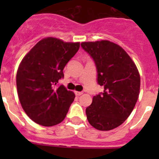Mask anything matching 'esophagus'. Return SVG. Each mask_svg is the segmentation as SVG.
Returning <instances> with one entry per match:
<instances>
[{
    "mask_svg": "<svg viewBox=\"0 0 159 159\" xmlns=\"http://www.w3.org/2000/svg\"><path fill=\"white\" fill-rule=\"evenodd\" d=\"M82 94H83L82 91H75V94H76L77 96H80V95H81Z\"/></svg>",
    "mask_w": 159,
    "mask_h": 159,
    "instance_id": "1",
    "label": "esophagus"
}]
</instances>
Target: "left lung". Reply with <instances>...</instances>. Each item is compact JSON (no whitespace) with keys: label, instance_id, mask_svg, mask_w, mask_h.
Masks as SVG:
<instances>
[{"label":"left lung","instance_id":"1","mask_svg":"<svg viewBox=\"0 0 159 159\" xmlns=\"http://www.w3.org/2000/svg\"><path fill=\"white\" fill-rule=\"evenodd\" d=\"M81 46L94 60L98 84L104 87L86 108L88 121L100 131L115 129L129 118L139 98L137 67L122 48L109 41L82 42Z\"/></svg>","mask_w":159,"mask_h":159}]
</instances>
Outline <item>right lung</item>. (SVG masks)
Instances as JSON below:
<instances>
[{
    "instance_id": "right-lung-1",
    "label": "right lung",
    "mask_w": 159,
    "mask_h": 159,
    "mask_svg": "<svg viewBox=\"0 0 159 159\" xmlns=\"http://www.w3.org/2000/svg\"><path fill=\"white\" fill-rule=\"evenodd\" d=\"M80 43L54 38L41 40L20 62L17 71V94L28 117L38 125L54 126L66 117L75 95L58 81Z\"/></svg>"
}]
</instances>
